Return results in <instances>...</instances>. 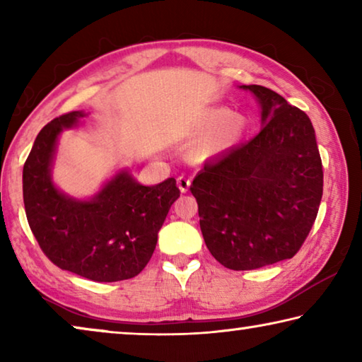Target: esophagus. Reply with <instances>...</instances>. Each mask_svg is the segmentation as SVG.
Returning a JSON list of instances; mask_svg holds the SVG:
<instances>
[{
    "instance_id": "obj_1",
    "label": "esophagus",
    "mask_w": 362,
    "mask_h": 362,
    "mask_svg": "<svg viewBox=\"0 0 362 362\" xmlns=\"http://www.w3.org/2000/svg\"><path fill=\"white\" fill-rule=\"evenodd\" d=\"M189 185H192V179H189V177H187V175H180L179 179H177V187L180 188V192H182V193L188 192Z\"/></svg>"
}]
</instances>
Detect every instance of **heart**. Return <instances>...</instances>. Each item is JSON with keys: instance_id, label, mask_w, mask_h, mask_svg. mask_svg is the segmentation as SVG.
Wrapping results in <instances>:
<instances>
[{"instance_id": "heart-1", "label": "heart", "mask_w": 362, "mask_h": 362, "mask_svg": "<svg viewBox=\"0 0 362 362\" xmlns=\"http://www.w3.org/2000/svg\"><path fill=\"white\" fill-rule=\"evenodd\" d=\"M249 121L241 113H231L228 107H212L204 110L189 127V137L198 140L189 150L194 161L204 163L218 158L246 137Z\"/></svg>"}]
</instances>
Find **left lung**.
<instances>
[{
	"label": "left lung",
	"mask_w": 362,
	"mask_h": 362,
	"mask_svg": "<svg viewBox=\"0 0 362 362\" xmlns=\"http://www.w3.org/2000/svg\"><path fill=\"white\" fill-rule=\"evenodd\" d=\"M241 88L259 100L263 127L204 164L189 187L207 249L236 272L292 259L322 198V163L308 116L272 89Z\"/></svg>",
	"instance_id": "8db88e82"
}]
</instances>
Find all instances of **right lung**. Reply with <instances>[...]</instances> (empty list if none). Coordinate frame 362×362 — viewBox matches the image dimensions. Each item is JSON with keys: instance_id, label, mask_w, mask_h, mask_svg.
Returning a JSON list of instances; mask_svg holds the SVG:
<instances>
[{"instance_id": "obj_1", "label": "right lung", "mask_w": 362, "mask_h": 362, "mask_svg": "<svg viewBox=\"0 0 362 362\" xmlns=\"http://www.w3.org/2000/svg\"><path fill=\"white\" fill-rule=\"evenodd\" d=\"M84 112H70L42 127L23 164V204L30 228L54 265L97 283L137 276L150 262L174 201L175 179L145 187L121 170L90 199L57 189L51 168L64 127Z\"/></svg>"}]
</instances>
